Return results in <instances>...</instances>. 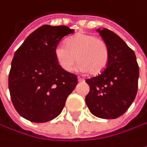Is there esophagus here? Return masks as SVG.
I'll list each match as a JSON object with an SVG mask.
<instances>
[{"label":"esophagus","instance_id":"34e87169","mask_svg":"<svg viewBox=\"0 0 147 147\" xmlns=\"http://www.w3.org/2000/svg\"><path fill=\"white\" fill-rule=\"evenodd\" d=\"M78 81L79 82H84V80L83 78H81V77H78Z\"/></svg>","mask_w":147,"mask_h":147}]
</instances>
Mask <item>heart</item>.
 <instances>
[{
	"label": "heart",
	"instance_id": "1",
	"mask_svg": "<svg viewBox=\"0 0 147 147\" xmlns=\"http://www.w3.org/2000/svg\"><path fill=\"white\" fill-rule=\"evenodd\" d=\"M54 55L58 63L66 71L71 72L77 61L80 71H89L92 75L101 73L109 60L108 48L103 40L85 33L70 38L66 45H58L54 49Z\"/></svg>",
	"mask_w": 147,
	"mask_h": 147
}]
</instances>
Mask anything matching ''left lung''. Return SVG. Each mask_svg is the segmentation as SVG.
Wrapping results in <instances>:
<instances>
[{
  "mask_svg": "<svg viewBox=\"0 0 147 147\" xmlns=\"http://www.w3.org/2000/svg\"><path fill=\"white\" fill-rule=\"evenodd\" d=\"M108 48L109 60L101 73L85 80L89 92L85 102L92 114L115 119L124 114L138 92L139 67L134 50L107 28L97 30Z\"/></svg>",
  "mask_w": 147,
  "mask_h": 147,
  "instance_id": "8db88e82",
  "label": "left lung"
}]
</instances>
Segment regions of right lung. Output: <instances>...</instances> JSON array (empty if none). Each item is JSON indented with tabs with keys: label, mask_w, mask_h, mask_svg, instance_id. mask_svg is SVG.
<instances>
[{
	"label": "right lung",
	"mask_w": 147,
	"mask_h": 147,
	"mask_svg": "<svg viewBox=\"0 0 147 147\" xmlns=\"http://www.w3.org/2000/svg\"><path fill=\"white\" fill-rule=\"evenodd\" d=\"M74 33L67 26L43 25L14 53L9 74L11 101L18 113L35 123L54 119L63 109L78 79L58 63L54 49Z\"/></svg>",
	"instance_id": "1"
}]
</instances>
